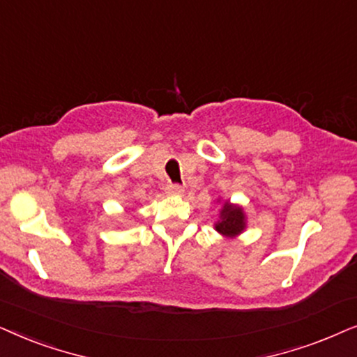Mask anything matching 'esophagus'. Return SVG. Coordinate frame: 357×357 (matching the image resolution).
Wrapping results in <instances>:
<instances>
[{
	"label": "esophagus",
	"mask_w": 357,
	"mask_h": 357,
	"mask_svg": "<svg viewBox=\"0 0 357 357\" xmlns=\"http://www.w3.org/2000/svg\"><path fill=\"white\" fill-rule=\"evenodd\" d=\"M165 191L168 196H181L184 192V188L181 184H168V186L165 188Z\"/></svg>",
	"instance_id": "34e87169"
}]
</instances>
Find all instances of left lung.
<instances>
[{"instance_id": "obj_1", "label": "left lung", "mask_w": 357, "mask_h": 357, "mask_svg": "<svg viewBox=\"0 0 357 357\" xmlns=\"http://www.w3.org/2000/svg\"><path fill=\"white\" fill-rule=\"evenodd\" d=\"M245 228L246 215L243 208L227 201L220 208V215H218V222L215 223V230L220 235L227 236V238H234V236L240 235Z\"/></svg>"}]
</instances>
